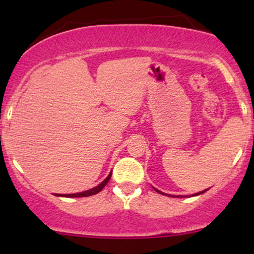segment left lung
<instances>
[{
    "label": "left lung",
    "instance_id": "1",
    "mask_svg": "<svg viewBox=\"0 0 254 254\" xmlns=\"http://www.w3.org/2000/svg\"><path fill=\"white\" fill-rule=\"evenodd\" d=\"M154 190H155L157 193H161V194H164V196H168V197H174V198H183V196H171V194H167V193H164V192H161V191H159L157 190V189H155V188H153ZM209 189H206V190H203V191H200V192H198V193H193V194H191L192 197L193 196H199V194H202V193H204V192H206L208 191ZM188 197H190V196H188Z\"/></svg>",
    "mask_w": 254,
    "mask_h": 254
}]
</instances>
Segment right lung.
Instances as JSON below:
<instances>
[{
  "mask_svg": "<svg viewBox=\"0 0 254 254\" xmlns=\"http://www.w3.org/2000/svg\"><path fill=\"white\" fill-rule=\"evenodd\" d=\"M111 176H112V171L110 172V174L106 177V179H105L104 182H101L100 184H99L98 186H95V188L90 189V190L78 192V193H68V194L56 193V196H58V197H68V198H77V197H88V196H93V194H97L98 192H100L101 190H103L105 186H106V184L109 183V180L111 179Z\"/></svg>",
  "mask_w": 254,
  "mask_h": 254,
  "instance_id": "obj_1",
  "label": "right lung"
}]
</instances>
